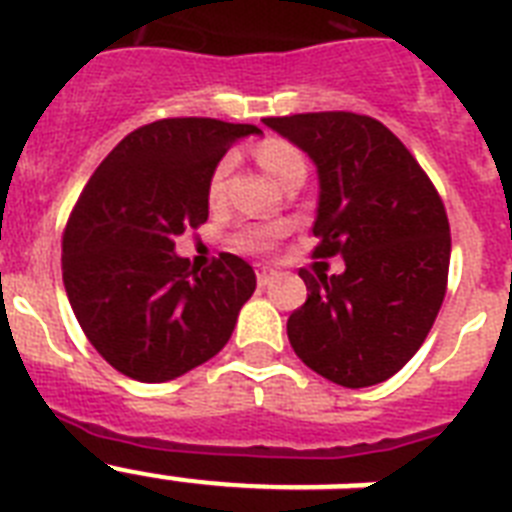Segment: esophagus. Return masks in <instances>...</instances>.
Listing matches in <instances>:
<instances>
[{"label": "esophagus", "mask_w": 512, "mask_h": 512, "mask_svg": "<svg viewBox=\"0 0 512 512\" xmlns=\"http://www.w3.org/2000/svg\"><path fill=\"white\" fill-rule=\"evenodd\" d=\"M255 273L260 284H271L273 276H276V268H271V265H255Z\"/></svg>", "instance_id": "1"}]
</instances>
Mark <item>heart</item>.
Instances as JSON below:
<instances>
[{"label": "heart", "instance_id": "heart-1", "mask_svg": "<svg viewBox=\"0 0 512 512\" xmlns=\"http://www.w3.org/2000/svg\"><path fill=\"white\" fill-rule=\"evenodd\" d=\"M255 156L257 162L263 164V170L271 172L279 183L295 170H305L303 154H300L292 143H287V140H265L263 146H257ZM228 170H231V162L223 159V162L212 170V175H209L207 196L212 204H217V201L223 199ZM279 236L281 225H249V228H244V231L233 239V244H236V249H241V252H265V249L273 247V241L279 239Z\"/></svg>", "mask_w": 512, "mask_h": 512}]
</instances>
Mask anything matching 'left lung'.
Wrapping results in <instances>:
<instances>
[{"label":"left lung","instance_id":"left-lung-1","mask_svg":"<svg viewBox=\"0 0 512 512\" xmlns=\"http://www.w3.org/2000/svg\"><path fill=\"white\" fill-rule=\"evenodd\" d=\"M319 172L313 255L342 273L300 279L308 300L287 321L305 366L342 388L388 380L420 350L446 295L452 236L444 201L406 146L350 111L263 119Z\"/></svg>","mask_w":512,"mask_h":512}]
</instances>
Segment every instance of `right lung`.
<instances>
[{
    "label": "right lung",
    "instance_id": "right-lung-1",
    "mask_svg": "<svg viewBox=\"0 0 512 512\" xmlns=\"http://www.w3.org/2000/svg\"><path fill=\"white\" fill-rule=\"evenodd\" d=\"M255 124L159 119L130 132L92 172L63 233V284L100 356L140 382H167L217 356L257 287L252 265L199 271L175 239L209 217L207 183Z\"/></svg>",
    "mask_w": 512,
    "mask_h": 512
}]
</instances>
